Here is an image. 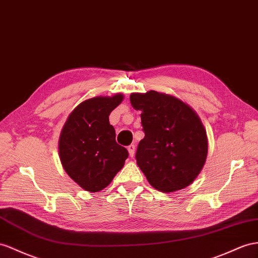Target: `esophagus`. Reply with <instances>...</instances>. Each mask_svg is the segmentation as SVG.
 Returning <instances> with one entry per match:
<instances>
[{"instance_id": "1", "label": "esophagus", "mask_w": 258, "mask_h": 258, "mask_svg": "<svg viewBox=\"0 0 258 258\" xmlns=\"http://www.w3.org/2000/svg\"><path fill=\"white\" fill-rule=\"evenodd\" d=\"M127 150H128L130 157L133 158V157H134V154H135V145H134V144H131L130 146L127 147Z\"/></svg>"}]
</instances>
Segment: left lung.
<instances>
[{
	"instance_id": "8db88e82",
	"label": "left lung",
	"mask_w": 258,
	"mask_h": 258,
	"mask_svg": "<svg viewBox=\"0 0 258 258\" xmlns=\"http://www.w3.org/2000/svg\"><path fill=\"white\" fill-rule=\"evenodd\" d=\"M130 100L142 111L145 133L137 146V166L161 192L188 186L202 171L208 151L200 117L179 99L154 90L132 94Z\"/></svg>"
}]
</instances>
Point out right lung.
<instances>
[{
	"label": "right lung",
	"instance_id": "obj_1",
	"mask_svg": "<svg viewBox=\"0 0 258 258\" xmlns=\"http://www.w3.org/2000/svg\"><path fill=\"white\" fill-rule=\"evenodd\" d=\"M123 95L96 97L78 104L70 114L58 142L62 166L79 186L89 192L107 187L128 157L115 141L109 115Z\"/></svg>",
	"mask_w": 258,
	"mask_h": 258
}]
</instances>
